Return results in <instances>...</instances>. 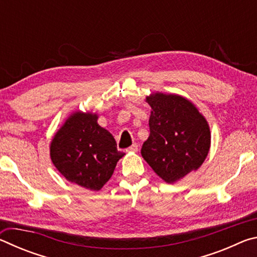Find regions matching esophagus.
I'll use <instances>...</instances> for the list:
<instances>
[{
  "label": "esophagus",
  "instance_id": "1",
  "mask_svg": "<svg viewBox=\"0 0 257 257\" xmlns=\"http://www.w3.org/2000/svg\"><path fill=\"white\" fill-rule=\"evenodd\" d=\"M138 151V145L137 144H133L132 146H129V147H127V149H125V152H137Z\"/></svg>",
  "mask_w": 257,
  "mask_h": 257
}]
</instances>
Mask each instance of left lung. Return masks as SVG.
Instances as JSON below:
<instances>
[{"label":"left lung","mask_w":257,"mask_h":257,"mask_svg":"<svg viewBox=\"0 0 257 257\" xmlns=\"http://www.w3.org/2000/svg\"><path fill=\"white\" fill-rule=\"evenodd\" d=\"M146 102L152 107L150 136L141 153L161 179L173 184L205 161L210 127L197 107L180 95L154 93Z\"/></svg>","instance_id":"left-lung-1"}]
</instances>
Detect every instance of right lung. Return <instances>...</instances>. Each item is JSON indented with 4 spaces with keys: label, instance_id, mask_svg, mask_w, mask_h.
<instances>
[{
    "label": "right lung",
    "instance_id": "obj_1",
    "mask_svg": "<svg viewBox=\"0 0 257 257\" xmlns=\"http://www.w3.org/2000/svg\"><path fill=\"white\" fill-rule=\"evenodd\" d=\"M92 112L77 111L69 116L50 145L54 167L68 181L89 190H99L124 153L115 139L97 123Z\"/></svg>",
    "mask_w": 257,
    "mask_h": 257
}]
</instances>
